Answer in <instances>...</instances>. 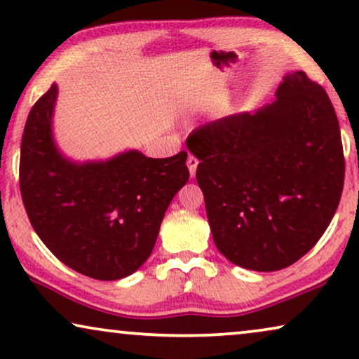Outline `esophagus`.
<instances>
[{
  "label": "esophagus",
  "mask_w": 359,
  "mask_h": 359,
  "mask_svg": "<svg viewBox=\"0 0 359 359\" xmlns=\"http://www.w3.org/2000/svg\"><path fill=\"white\" fill-rule=\"evenodd\" d=\"M186 163H188L191 178H194V176H196V170H198V165H199V160L196 158V156L189 155V156H188V161H186Z\"/></svg>",
  "instance_id": "esophagus-1"
}]
</instances>
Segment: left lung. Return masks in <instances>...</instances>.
<instances>
[{"label":"left lung","instance_id":"8db88e82","mask_svg":"<svg viewBox=\"0 0 359 359\" xmlns=\"http://www.w3.org/2000/svg\"><path fill=\"white\" fill-rule=\"evenodd\" d=\"M210 232L237 266L278 271L318 242L345 181L340 126L325 90L287 73L276 101L191 134Z\"/></svg>","mask_w":359,"mask_h":359}]
</instances>
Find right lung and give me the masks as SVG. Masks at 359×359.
<instances>
[{
	"instance_id": "obj_1",
	"label": "right lung",
	"mask_w": 359,
	"mask_h": 359,
	"mask_svg": "<svg viewBox=\"0 0 359 359\" xmlns=\"http://www.w3.org/2000/svg\"><path fill=\"white\" fill-rule=\"evenodd\" d=\"M55 83L32 106L21 142L19 188L43 245L85 276L116 281L150 257L175 194L188 183V154L149 158L137 150L76 161L53 140Z\"/></svg>"
}]
</instances>
